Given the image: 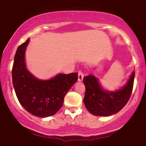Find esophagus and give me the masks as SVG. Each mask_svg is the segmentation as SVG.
Returning <instances> with one entry per match:
<instances>
[{"label":"esophagus","instance_id":"1","mask_svg":"<svg viewBox=\"0 0 146 146\" xmlns=\"http://www.w3.org/2000/svg\"><path fill=\"white\" fill-rule=\"evenodd\" d=\"M84 78V74L81 71L78 72V82H82Z\"/></svg>","mask_w":146,"mask_h":146}]
</instances>
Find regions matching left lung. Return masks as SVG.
I'll list each match as a JSON object with an SVG mask.
<instances>
[{
  "label": "left lung",
  "instance_id": "1",
  "mask_svg": "<svg viewBox=\"0 0 146 146\" xmlns=\"http://www.w3.org/2000/svg\"><path fill=\"white\" fill-rule=\"evenodd\" d=\"M135 72L131 73L123 86L115 90L105 89L94 75L84 78L86 87L84 103L90 113L95 116H110L121 110L131 95Z\"/></svg>",
  "mask_w": 146,
  "mask_h": 146
}]
</instances>
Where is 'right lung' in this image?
<instances>
[{"label": "right lung", "instance_id": "1", "mask_svg": "<svg viewBox=\"0 0 146 146\" xmlns=\"http://www.w3.org/2000/svg\"><path fill=\"white\" fill-rule=\"evenodd\" d=\"M29 38L18 46L12 68L16 95L27 111L38 117L55 115L62 106L64 98L78 80V73H58L48 80H40L27 68L25 51Z\"/></svg>", "mask_w": 146, "mask_h": 146}]
</instances>
